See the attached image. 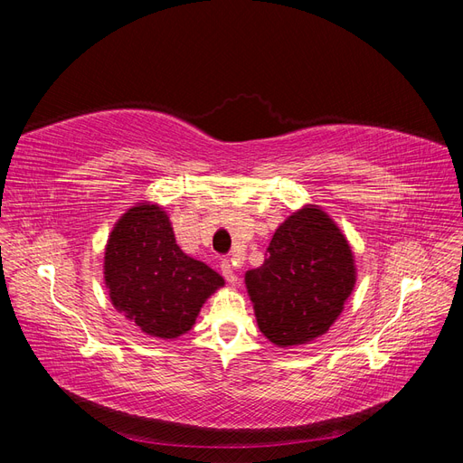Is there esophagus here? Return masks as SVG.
I'll use <instances>...</instances> for the list:
<instances>
[{
    "instance_id": "obj_1",
    "label": "esophagus",
    "mask_w": 463,
    "mask_h": 463,
    "mask_svg": "<svg viewBox=\"0 0 463 463\" xmlns=\"http://www.w3.org/2000/svg\"><path fill=\"white\" fill-rule=\"evenodd\" d=\"M220 269H222L223 278H226L232 286H237V272H235V266L232 264V260H222Z\"/></svg>"
}]
</instances>
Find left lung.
Segmentation results:
<instances>
[{
  "label": "left lung",
  "mask_w": 463,
  "mask_h": 463,
  "mask_svg": "<svg viewBox=\"0 0 463 463\" xmlns=\"http://www.w3.org/2000/svg\"><path fill=\"white\" fill-rule=\"evenodd\" d=\"M355 257L325 210L305 204L279 223L262 266L245 272L259 330L278 347L326 334L355 288Z\"/></svg>",
  "instance_id": "8db88e82"
}]
</instances>
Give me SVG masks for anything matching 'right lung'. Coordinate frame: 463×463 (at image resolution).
<instances>
[{
  "mask_svg": "<svg viewBox=\"0 0 463 463\" xmlns=\"http://www.w3.org/2000/svg\"><path fill=\"white\" fill-rule=\"evenodd\" d=\"M104 282L109 301L152 338L174 340L193 328L223 278L175 243L160 204L137 203L108 237Z\"/></svg>",
  "mask_w": 463,
  "mask_h": 463,
  "instance_id": "add662e5",
  "label": "right lung"
}]
</instances>
